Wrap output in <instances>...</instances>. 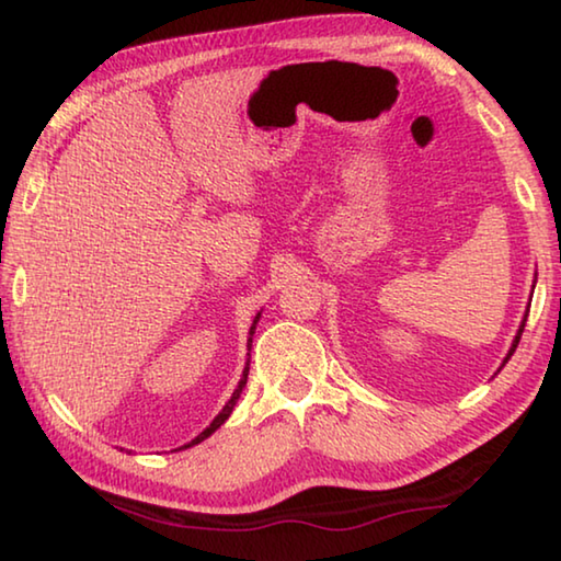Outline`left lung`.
<instances>
[{
    "label": "left lung",
    "mask_w": 561,
    "mask_h": 561,
    "mask_svg": "<svg viewBox=\"0 0 561 561\" xmlns=\"http://www.w3.org/2000/svg\"><path fill=\"white\" fill-rule=\"evenodd\" d=\"M527 316H529V310H527ZM524 323H527V318H524L522 321V325H519V331H516V335H514V343H512V348H510V353H506V358H504V364H502V368L506 366V360L512 358V353L516 351V346H519V339H522V333H524Z\"/></svg>",
    "instance_id": "8db88e82"
}]
</instances>
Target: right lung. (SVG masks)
I'll return each mask as SVG.
<instances>
[{"label": "right lung", "instance_id": "add662e5", "mask_svg": "<svg viewBox=\"0 0 561 561\" xmlns=\"http://www.w3.org/2000/svg\"><path fill=\"white\" fill-rule=\"evenodd\" d=\"M257 318H261V313H257V316H255V321H253V325H251V335L255 333V323H257ZM251 343H253V339H248V348H251ZM248 366H251V364H245V370H243V378H240L238 389H236V391H232V396H230V401L226 403V407H222V411L218 413V416H215V419H213V424H210L208 428H205L201 436H195L191 444H185V449H187V446H193V444H201V442H203V438H208V436L213 434V431H218V428H220L222 424H226V421H228V416H230V413H232V407H236V401L240 399V393H243V386H245V381H248Z\"/></svg>", "mask_w": 561, "mask_h": 561}]
</instances>
